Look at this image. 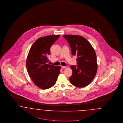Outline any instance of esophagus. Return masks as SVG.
<instances>
[{
  "label": "esophagus",
  "mask_w": 123,
  "mask_h": 123,
  "mask_svg": "<svg viewBox=\"0 0 123 123\" xmlns=\"http://www.w3.org/2000/svg\"><path fill=\"white\" fill-rule=\"evenodd\" d=\"M66 68H67V67H66V66H62V68H63V69Z\"/></svg>",
  "instance_id": "obj_1"
}]
</instances>
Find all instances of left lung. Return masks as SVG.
I'll use <instances>...</instances> for the list:
<instances>
[{
  "instance_id": "left-lung-1",
  "label": "left lung",
  "mask_w": 123,
  "mask_h": 123,
  "mask_svg": "<svg viewBox=\"0 0 123 123\" xmlns=\"http://www.w3.org/2000/svg\"><path fill=\"white\" fill-rule=\"evenodd\" d=\"M63 37L69 43L72 55L77 56V65L70 66L73 71L69 78L71 83L80 88L89 85L93 80L97 69L95 50L82 36L65 35Z\"/></svg>"
}]
</instances>
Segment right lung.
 Returning <instances> with one entry per match:
<instances>
[{
	"mask_svg": "<svg viewBox=\"0 0 123 123\" xmlns=\"http://www.w3.org/2000/svg\"><path fill=\"white\" fill-rule=\"evenodd\" d=\"M60 35H49L38 38L33 43L27 57L28 74L34 84L40 88L48 89L55 84L60 73L61 66L47 64L51 46Z\"/></svg>",
	"mask_w": 123,
	"mask_h": 123,
	"instance_id": "right-lung-1",
	"label": "right lung"
}]
</instances>
